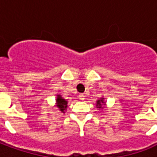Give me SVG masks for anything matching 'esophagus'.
Instances as JSON below:
<instances>
[{
    "label": "esophagus",
    "instance_id": "obj_1",
    "mask_svg": "<svg viewBox=\"0 0 157 157\" xmlns=\"http://www.w3.org/2000/svg\"><path fill=\"white\" fill-rule=\"evenodd\" d=\"M79 99H80V100H84V99H85V96H84V94H80V95H79Z\"/></svg>",
    "mask_w": 157,
    "mask_h": 157
}]
</instances>
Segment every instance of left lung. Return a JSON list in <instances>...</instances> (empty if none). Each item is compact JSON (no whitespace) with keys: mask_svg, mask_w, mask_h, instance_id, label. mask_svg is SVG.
<instances>
[{"mask_svg":"<svg viewBox=\"0 0 157 157\" xmlns=\"http://www.w3.org/2000/svg\"><path fill=\"white\" fill-rule=\"evenodd\" d=\"M103 105H105V102H104V98H100L99 100L97 101V107H98L99 109H102V108H103L102 106Z\"/></svg>","mask_w":157,"mask_h":157,"instance_id":"1","label":"left lung"}]
</instances>
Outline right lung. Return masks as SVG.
I'll use <instances>...</instances> for the list:
<instances>
[{
	"instance_id": "add662e5",
	"label": "right lung",
	"mask_w": 157,
	"mask_h": 157,
	"mask_svg": "<svg viewBox=\"0 0 157 157\" xmlns=\"http://www.w3.org/2000/svg\"><path fill=\"white\" fill-rule=\"evenodd\" d=\"M67 101L62 98V96L57 95L56 98V107L58 108L59 110L61 113H65V111L67 109Z\"/></svg>"
}]
</instances>
